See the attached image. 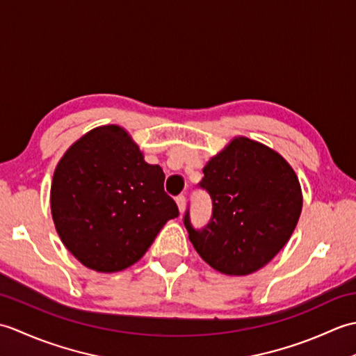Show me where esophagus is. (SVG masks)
<instances>
[{"mask_svg":"<svg viewBox=\"0 0 356 356\" xmlns=\"http://www.w3.org/2000/svg\"><path fill=\"white\" fill-rule=\"evenodd\" d=\"M176 203H177V208L180 211V214L185 213V208H186V199L185 195H179V197L176 199Z\"/></svg>","mask_w":356,"mask_h":356,"instance_id":"obj_1","label":"esophagus"}]
</instances>
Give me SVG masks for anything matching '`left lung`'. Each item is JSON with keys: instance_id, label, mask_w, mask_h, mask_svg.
Returning a JSON list of instances; mask_svg holds the SVG:
<instances>
[{"instance_id": "left-lung-1", "label": "left lung", "mask_w": 356, "mask_h": 356, "mask_svg": "<svg viewBox=\"0 0 356 356\" xmlns=\"http://www.w3.org/2000/svg\"><path fill=\"white\" fill-rule=\"evenodd\" d=\"M200 186L213 200V217L194 229L184 223L195 251L226 275L261 269L289 241L303 208L297 174L275 149L237 136L203 168Z\"/></svg>"}]
</instances>
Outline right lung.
I'll use <instances>...</instances> for the list:
<instances>
[{
    "label": "right lung",
    "instance_id": "1",
    "mask_svg": "<svg viewBox=\"0 0 356 356\" xmlns=\"http://www.w3.org/2000/svg\"><path fill=\"white\" fill-rule=\"evenodd\" d=\"M165 174L143 159L125 128L96 127L65 151L53 172L50 208L59 238L96 272L139 261L179 209Z\"/></svg>",
    "mask_w": 356,
    "mask_h": 356
}]
</instances>
